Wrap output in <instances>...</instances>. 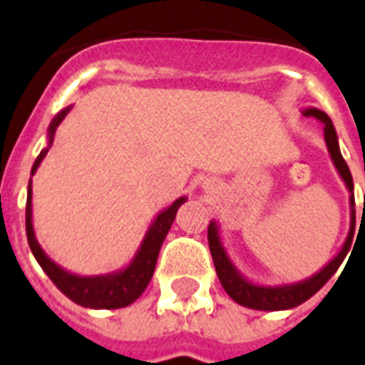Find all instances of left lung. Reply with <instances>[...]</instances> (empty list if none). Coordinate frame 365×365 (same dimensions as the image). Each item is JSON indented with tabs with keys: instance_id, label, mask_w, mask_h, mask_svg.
<instances>
[{
	"instance_id": "left-lung-1",
	"label": "left lung",
	"mask_w": 365,
	"mask_h": 365,
	"mask_svg": "<svg viewBox=\"0 0 365 365\" xmlns=\"http://www.w3.org/2000/svg\"><path fill=\"white\" fill-rule=\"evenodd\" d=\"M303 115L314 116L317 120L324 124V141L328 147V153L331 156L337 173L345 182L346 190H349V203H351V228L346 233V239L339 252L331 258L328 264L319 269L314 275L303 279L298 282H288V284H260V282L250 281L249 277H245L241 271L235 267L233 260L230 258L228 250L224 247L222 237H220V226L217 220L209 222L207 230V239H209V249H211L212 262H215V269H217L218 281L222 288L228 292L230 298L239 305L256 311H284V309H294L307 302L311 296L319 292L320 288L324 287L326 282L330 281L331 275L339 269V265L345 260L346 252L351 250L352 235H354V226H356V209H354V185H352V175L349 171V165L341 156L339 141H337V133L331 124L330 116L326 115L324 110L317 109V107H307L303 109Z\"/></svg>"
}]
</instances>
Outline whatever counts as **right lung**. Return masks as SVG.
Wrapping results in <instances>:
<instances>
[{
	"label": "right lung",
	"mask_w": 365,
	"mask_h": 365,
	"mask_svg": "<svg viewBox=\"0 0 365 365\" xmlns=\"http://www.w3.org/2000/svg\"><path fill=\"white\" fill-rule=\"evenodd\" d=\"M71 107L73 105H69L52 118L51 126H48V135H46L48 137V145L41 150L37 160L34 162L31 177L35 175L46 153H48V148L54 141L56 128L62 124V120L71 110ZM31 177L30 182H28V201H26V235H28V243H30L35 260L43 267L46 275L51 277V281L71 302L88 309H120L135 302L145 292V288L148 287V282L153 279L160 247L164 243L179 207L186 201V196L175 200L171 205L165 207L164 211H160L156 215L153 224L148 226L139 249L135 250L133 258L124 267L113 271V273H105V275H77V273L63 269L62 265H58L52 258H48L45 250L41 249L37 237H35L34 211H31L34 209V205H31Z\"/></svg>",
	"instance_id": "1"
}]
</instances>
